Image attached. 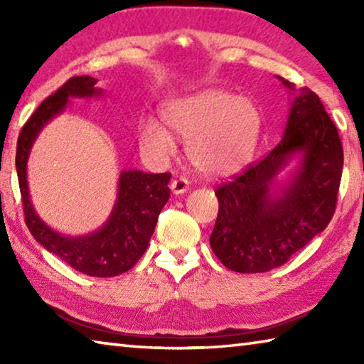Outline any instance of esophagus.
Returning a JSON list of instances; mask_svg holds the SVG:
<instances>
[{
	"label": "esophagus",
	"mask_w": 364,
	"mask_h": 364,
	"mask_svg": "<svg viewBox=\"0 0 364 364\" xmlns=\"http://www.w3.org/2000/svg\"><path fill=\"white\" fill-rule=\"evenodd\" d=\"M170 189L173 194L180 196V194L186 193V191L189 189V183H188V180H184V178H176V180L171 181Z\"/></svg>",
	"instance_id": "obj_1"
}]
</instances>
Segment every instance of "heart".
Returning a JSON list of instances; mask_svg holds the SVG:
<instances>
[{
  "mask_svg": "<svg viewBox=\"0 0 364 364\" xmlns=\"http://www.w3.org/2000/svg\"><path fill=\"white\" fill-rule=\"evenodd\" d=\"M162 117L173 134L188 139L191 164L205 176L241 170L262 132V115L254 102L217 88L175 97L164 107ZM169 132L157 120H146L139 127V143L151 156L165 160L176 149Z\"/></svg>",
  "mask_w": 364,
  "mask_h": 364,
  "instance_id": "b5f03b06",
  "label": "heart"
}]
</instances>
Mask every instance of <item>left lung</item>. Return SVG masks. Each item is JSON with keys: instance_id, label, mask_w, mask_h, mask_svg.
<instances>
[{"instance_id": "8db88e82", "label": "left lung", "mask_w": 364, "mask_h": 364, "mask_svg": "<svg viewBox=\"0 0 364 364\" xmlns=\"http://www.w3.org/2000/svg\"><path fill=\"white\" fill-rule=\"evenodd\" d=\"M281 82L294 95L281 143L215 191L220 208L210 247L237 273L284 264L324 231L336 212L343 168L337 128L316 93ZM294 156L301 157L298 170L287 185H278L275 176Z\"/></svg>"}]
</instances>
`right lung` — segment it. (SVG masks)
I'll list each match as a JSON object with an SVG mask.
<instances>
[{"label":"right lung","mask_w":364,"mask_h":364,"mask_svg":"<svg viewBox=\"0 0 364 364\" xmlns=\"http://www.w3.org/2000/svg\"><path fill=\"white\" fill-rule=\"evenodd\" d=\"M93 77H72L56 93L40 104L23 125L17 139L16 170L19 178L26 225L32 236L48 252L69 267L93 278H112L132 269L149 245L159 213L170 197V173H144L123 170L119 176L117 199L109 218L100 230L85 236H67L43 221L30 200L27 162L30 151L43 127L64 112L70 97H100Z\"/></svg>","instance_id":"right-lung-1"}]
</instances>
